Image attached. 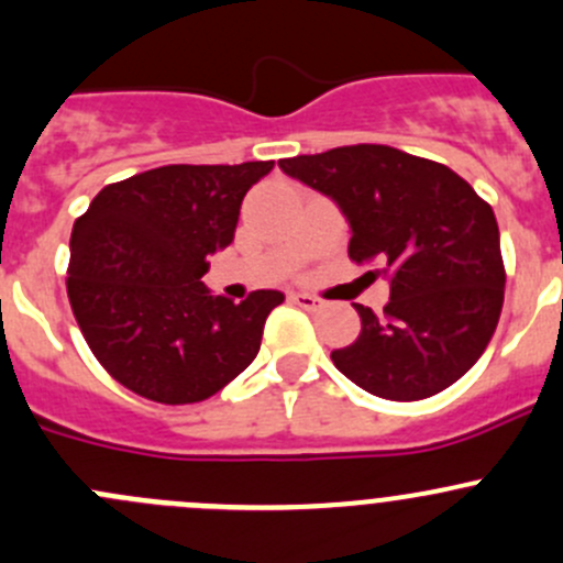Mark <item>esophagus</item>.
Here are the masks:
<instances>
[{
  "label": "esophagus",
  "mask_w": 563,
  "mask_h": 563,
  "mask_svg": "<svg viewBox=\"0 0 563 563\" xmlns=\"http://www.w3.org/2000/svg\"><path fill=\"white\" fill-rule=\"evenodd\" d=\"M291 302L299 305L302 310H321L323 302L318 297H313V294H291Z\"/></svg>",
  "instance_id": "1"
}]
</instances>
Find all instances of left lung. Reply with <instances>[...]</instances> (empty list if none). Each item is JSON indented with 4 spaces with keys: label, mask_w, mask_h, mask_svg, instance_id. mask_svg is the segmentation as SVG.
Segmentation results:
<instances>
[{
    "label": "left lung",
    "mask_w": 563,
    "mask_h": 563,
    "mask_svg": "<svg viewBox=\"0 0 563 563\" xmlns=\"http://www.w3.org/2000/svg\"><path fill=\"white\" fill-rule=\"evenodd\" d=\"M332 198L351 223L349 258L389 277L384 316L356 305L362 332L332 362L387 400H424L474 367L504 305L498 223L452 168L384 144L338 146L280 161Z\"/></svg>",
    "instance_id": "1"
}]
</instances>
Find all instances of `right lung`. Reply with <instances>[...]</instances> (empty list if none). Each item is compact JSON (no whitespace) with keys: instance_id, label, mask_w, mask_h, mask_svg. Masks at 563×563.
<instances>
[{"instance_id":"right-lung-1","label":"right lung","mask_w":563,"mask_h":563,"mask_svg":"<svg viewBox=\"0 0 563 563\" xmlns=\"http://www.w3.org/2000/svg\"><path fill=\"white\" fill-rule=\"evenodd\" d=\"M272 161L163 166L106 185L76 220L67 297L84 340L122 387L185 406L212 397L255 360L280 291L240 305L201 277L234 242L242 198Z\"/></svg>"}]
</instances>
